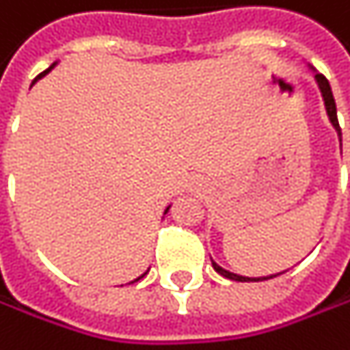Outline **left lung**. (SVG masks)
<instances>
[{
	"label": "left lung",
	"instance_id": "1",
	"mask_svg": "<svg viewBox=\"0 0 350 350\" xmlns=\"http://www.w3.org/2000/svg\"><path fill=\"white\" fill-rule=\"evenodd\" d=\"M315 80H317V84H319V90H321V96H323L327 116H329V120H331L333 128H335V130H337V133H339V142H341V128H339V120H337V106H335V98H333V92H331V84H329V80L325 79L323 75H319V72L315 75ZM213 268L219 271L220 275H224V278H228V280H234V282H262V280H270V278H275V275L284 273V271H280V273H273V275H264V278H246V275H238V273H232V271L220 268L217 262H213Z\"/></svg>",
	"mask_w": 350,
	"mask_h": 350
}]
</instances>
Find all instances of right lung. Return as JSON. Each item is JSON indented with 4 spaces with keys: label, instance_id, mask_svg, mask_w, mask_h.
Masks as SVG:
<instances>
[{
    "label": "right lung",
    "instance_id": "obj_1",
    "mask_svg": "<svg viewBox=\"0 0 350 350\" xmlns=\"http://www.w3.org/2000/svg\"><path fill=\"white\" fill-rule=\"evenodd\" d=\"M55 64H57V62H55ZM55 64H51V66H49V68H46V70H44V72H41V75H39V77H37V79L33 80V84H35V82H37V80L39 79H43L44 75H46V72H51V68H55ZM167 211H169V206H167L165 208V215H167ZM146 273H148V271H146ZM146 273H142V275H139V278H135V280H133V282H137V280H142V278H144V275H146ZM133 282H131V284H133Z\"/></svg>",
    "mask_w": 350,
    "mask_h": 350
}]
</instances>
